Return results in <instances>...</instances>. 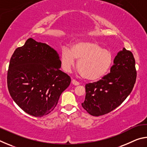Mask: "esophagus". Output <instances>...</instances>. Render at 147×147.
Wrapping results in <instances>:
<instances>
[{
    "label": "esophagus",
    "mask_w": 147,
    "mask_h": 147,
    "mask_svg": "<svg viewBox=\"0 0 147 147\" xmlns=\"http://www.w3.org/2000/svg\"><path fill=\"white\" fill-rule=\"evenodd\" d=\"M72 84H73V85H74V86L80 85V83L78 82H77L76 80H74V79L72 80Z\"/></svg>",
    "instance_id": "esophagus-1"
}]
</instances>
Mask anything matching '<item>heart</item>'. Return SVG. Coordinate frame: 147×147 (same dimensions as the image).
<instances>
[{
  "label": "heart",
  "mask_w": 147,
  "mask_h": 147,
  "mask_svg": "<svg viewBox=\"0 0 147 147\" xmlns=\"http://www.w3.org/2000/svg\"><path fill=\"white\" fill-rule=\"evenodd\" d=\"M77 59V70L82 78L96 80L102 77L109 70L113 62L112 54L102 49L100 45L91 41H77L71 47V51L63 47L61 51L62 68L70 72Z\"/></svg>",
  "instance_id": "heart-1"
}]
</instances>
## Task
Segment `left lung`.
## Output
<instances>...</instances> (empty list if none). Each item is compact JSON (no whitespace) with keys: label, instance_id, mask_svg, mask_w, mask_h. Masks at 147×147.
I'll return each mask as SVG.
<instances>
[{"label":"left lung","instance_id":"8db88e82","mask_svg":"<svg viewBox=\"0 0 147 147\" xmlns=\"http://www.w3.org/2000/svg\"><path fill=\"white\" fill-rule=\"evenodd\" d=\"M136 61L130 51L123 49L113 60L110 73L98 82L86 85L83 108L98 117L113 111L123 102L136 83Z\"/></svg>","mask_w":147,"mask_h":147}]
</instances>
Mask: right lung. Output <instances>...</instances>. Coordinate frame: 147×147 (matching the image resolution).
I'll use <instances>...</instances> for the list:
<instances>
[{
    "instance_id": "add662e5",
    "label": "right lung",
    "mask_w": 147,
    "mask_h": 147,
    "mask_svg": "<svg viewBox=\"0 0 147 147\" xmlns=\"http://www.w3.org/2000/svg\"><path fill=\"white\" fill-rule=\"evenodd\" d=\"M61 64L55 50L32 38L27 39L16 49L9 64L7 84L15 102L36 117L51 113L71 81L59 70Z\"/></svg>"
}]
</instances>
